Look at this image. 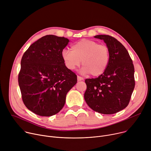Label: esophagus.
<instances>
[{"mask_svg":"<svg viewBox=\"0 0 151 151\" xmlns=\"http://www.w3.org/2000/svg\"><path fill=\"white\" fill-rule=\"evenodd\" d=\"M77 79H78V81H83L84 80V78H82L79 76H77Z\"/></svg>","mask_w":151,"mask_h":151,"instance_id":"esophagus-1","label":"esophagus"}]
</instances>
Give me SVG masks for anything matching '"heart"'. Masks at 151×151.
<instances>
[{
  "label": "heart",
  "mask_w": 151,
  "mask_h": 151,
  "mask_svg": "<svg viewBox=\"0 0 151 151\" xmlns=\"http://www.w3.org/2000/svg\"><path fill=\"white\" fill-rule=\"evenodd\" d=\"M72 51L64 49L61 57L65 66L73 70L81 63V72L93 76H98L104 73L109 62V50L98 42L83 39L72 46Z\"/></svg>",
  "instance_id": "b5f03b06"
}]
</instances>
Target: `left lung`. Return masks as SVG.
Masks as SVG:
<instances>
[{
  "mask_svg": "<svg viewBox=\"0 0 151 151\" xmlns=\"http://www.w3.org/2000/svg\"><path fill=\"white\" fill-rule=\"evenodd\" d=\"M94 38L106 43L109 50V62L98 78L85 80L84 99L94 111L114 114L129 104L135 87L134 65L128 52L117 39L108 35H98Z\"/></svg>",
  "mask_w": 151,
  "mask_h": 151,
  "instance_id": "8db88e82",
  "label": "left lung"
}]
</instances>
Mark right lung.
Returning <instances> with one entry per match:
<instances>
[{"mask_svg":"<svg viewBox=\"0 0 151 151\" xmlns=\"http://www.w3.org/2000/svg\"><path fill=\"white\" fill-rule=\"evenodd\" d=\"M69 40L45 35L24 53L18 81L25 106L41 116H51L64 106L77 76L65 66L61 53Z\"/></svg>","mask_w":151,"mask_h":151,"instance_id":"add662e5","label":"right lung"}]
</instances>
